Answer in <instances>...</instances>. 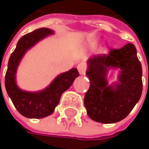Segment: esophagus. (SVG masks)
<instances>
[{
	"label": "esophagus",
	"mask_w": 149,
	"mask_h": 149,
	"mask_svg": "<svg viewBox=\"0 0 149 149\" xmlns=\"http://www.w3.org/2000/svg\"><path fill=\"white\" fill-rule=\"evenodd\" d=\"M77 70H78V72H79V74L80 75L85 74V71H86V65H85V64L80 63V64L77 65Z\"/></svg>",
	"instance_id": "obj_1"
}]
</instances>
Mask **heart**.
Segmentation results:
<instances>
[{"label":"heart","instance_id":"heart-1","mask_svg":"<svg viewBox=\"0 0 149 149\" xmlns=\"http://www.w3.org/2000/svg\"><path fill=\"white\" fill-rule=\"evenodd\" d=\"M89 45H90V46H91V47L96 46V45H97V40H91L89 42Z\"/></svg>","mask_w":149,"mask_h":149}]
</instances>
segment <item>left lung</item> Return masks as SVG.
I'll return each mask as SVG.
<instances>
[{
	"label": "left lung",
	"instance_id": "obj_1",
	"mask_svg": "<svg viewBox=\"0 0 149 149\" xmlns=\"http://www.w3.org/2000/svg\"><path fill=\"white\" fill-rule=\"evenodd\" d=\"M112 69L118 71V81L109 84L107 74ZM86 75L90 88L84 103L87 115L95 122L115 123L122 121L141 98L142 68L133 44L112 50L108 55L89 58Z\"/></svg>",
	"mask_w": 149,
	"mask_h": 149
}]
</instances>
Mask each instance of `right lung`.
Here are the masks:
<instances>
[{"label": "right lung", "mask_w": 149, "mask_h": 149, "mask_svg": "<svg viewBox=\"0 0 149 149\" xmlns=\"http://www.w3.org/2000/svg\"><path fill=\"white\" fill-rule=\"evenodd\" d=\"M53 34V30L42 27L24 35L18 41L8 60L5 77L6 91L19 113L27 118H43L52 114L62 94L71 87L75 78L79 76L77 69L72 68L58 75L41 91H27L18 86L16 81L18 66L26 52L46 37Z\"/></svg>", "instance_id": "obj_1"}]
</instances>
